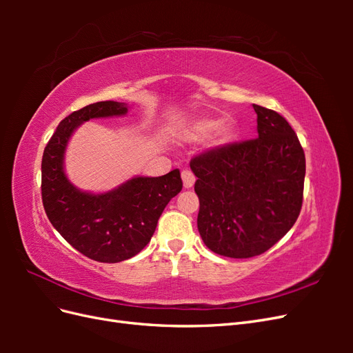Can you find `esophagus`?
Instances as JSON below:
<instances>
[{
    "label": "esophagus",
    "mask_w": 353,
    "mask_h": 353,
    "mask_svg": "<svg viewBox=\"0 0 353 353\" xmlns=\"http://www.w3.org/2000/svg\"><path fill=\"white\" fill-rule=\"evenodd\" d=\"M181 176H183V181H184V187L185 188H191L194 185V183H196V176H194V174L191 172L190 169H184L183 172H181Z\"/></svg>",
    "instance_id": "34e87169"
}]
</instances>
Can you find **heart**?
I'll use <instances>...</instances> for the list:
<instances>
[{
    "instance_id": "1",
    "label": "heart",
    "mask_w": 353,
    "mask_h": 353,
    "mask_svg": "<svg viewBox=\"0 0 353 353\" xmlns=\"http://www.w3.org/2000/svg\"><path fill=\"white\" fill-rule=\"evenodd\" d=\"M234 134H236V128L232 122H219L216 117H200V119L191 122L184 131L187 140L199 141L212 135V140L216 144L228 143Z\"/></svg>"
}]
</instances>
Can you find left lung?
<instances>
[{
    "mask_svg": "<svg viewBox=\"0 0 353 353\" xmlns=\"http://www.w3.org/2000/svg\"><path fill=\"white\" fill-rule=\"evenodd\" d=\"M258 138L191 159L200 200L197 228L208 248L236 259L262 254L283 239L301 213L305 153L293 128L253 104Z\"/></svg>",
    "mask_w": 353,
    "mask_h": 353,
    "instance_id": "1",
    "label": "left lung"
}]
</instances>
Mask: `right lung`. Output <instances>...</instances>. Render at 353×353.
<instances>
[{
    "label": "right lung",
    "instance_id": "1",
    "mask_svg": "<svg viewBox=\"0 0 353 353\" xmlns=\"http://www.w3.org/2000/svg\"><path fill=\"white\" fill-rule=\"evenodd\" d=\"M126 112V104L117 101L85 105L60 122L42 154L41 196L50 222L78 252L104 263L140 253L170 199L183 190L178 169L163 176H135L103 194L85 193L68 179L63 160L73 131L94 117Z\"/></svg>",
    "mask_w": 353,
    "mask_h": 353
}]
</instances>
